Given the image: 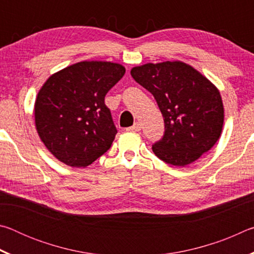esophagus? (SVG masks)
Masks as SVG:
<instances>
[{"label": "esophagus", "mask_w": 254, "mask_h": 254, "mask_svg": "<svg viewBox=\"0 0 254 254\" xmlns=\"http://www.w3.org/2000/svg\"><path fill=\"white\" fill-rule=\"evenodd\" d=\"M128 131H134V132H139L141 130V124L139 122H135L134 124H133L132 127H127Z\"/></svg>", "instance_id": "1"}]
</instances>
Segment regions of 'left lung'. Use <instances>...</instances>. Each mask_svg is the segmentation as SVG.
Here are the masks:
<instances>
[{"label": "left lung", "instance_id": "1", "mask_svg": "<svg viewBox=\"0 0 254 254\" xmlns=\"http://www.w3.org/2000/svg\"><path fill=\"white\" fill-rule=\"evenodd\" d=\"M131 75L152 94L165 121V134L152 144L159 159L184 167L216 143L224 109L207 78L182 62L147 64L133 68Z\"/></svg>", "mask_w": 254, "mask_h": 254}]
</instances>
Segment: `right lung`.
<instances>
[{"label": "right lung", "mask_w": 254, "mask_h": 254, "mask_svg": "<svg viewBox=\"0 0 254 254\" xmlns=\"http://www.w3.org/2000/svg\"><path fill=\"white\" fill-rule=\"evenodd\" d=\"M126 68L81 62L50 76L34 104L36 127L47 149L70 167H86L111 148L118 133L105 105Z\"/></svg>", "instance_id": "right-lung-1"}]
</instances>
